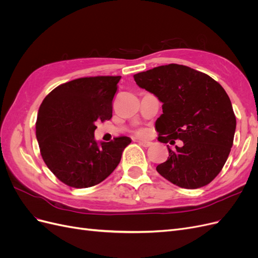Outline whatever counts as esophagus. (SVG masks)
Returning <instances> with one entry per match:
<instances>
[{
	"instance_id": "obj_1",
	"label": "esophagus",
	"mask_w": 258,
	"mask_h": 258,
	"mask_svg": "<svg viewBox=\"0 0 258 258\" xmlns=\"http://www.w3.org/2000/svg\"><path fill=\"white\" fill-rule=\"evenodd\" d=\"M139 144L143 147H150L152 145L151 142H147V141H139Z\"/></svg>"
}]
</instances>
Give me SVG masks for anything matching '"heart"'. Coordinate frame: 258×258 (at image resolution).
I'll use <instances>...</instances> for the list:
<instances>
[{"label":"heart","mask_w":258,"mask_h":258,"mask_svg":"<svg viewBox=\"0 0 258 258\" xmlns=\"http://www.w3.org/2000/svg\"><path fill=\"white\" fill-rule=\"evenodd\" d=\"M138 135L139 136H145L146 135V131L143 130V129H140V130H138Z\"/></svg>","instance_id":"1"}]
</instances>
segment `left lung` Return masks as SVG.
<instances>
[{"instance_id": "left-lung-1", "label": "left lung", "mask_w": 258, "mask_h": 258, "mask_svg": "<svg viewBox=\"0 0 258 258\" xmlns=\"http://www.w3.org/2000/svg\"><path fill=\"white\" fill-rule=\"evenodd\" d=\"M139 87L162 103L156 120L158 141L175 145L157 172L182 188L212 182L228 158L236 131V116L227 93L209 75L171 63L134 75Z\"/></svg>"}]
</instances>
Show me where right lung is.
Masks as SVG:
<instances>
[{
  "label": "right lung",
  "mask_w": 258,
  "mask_h": 258,
  "mask_svg": "<svg viewBox=\"0 0 258 258\" xmlns=\"http://www.w3.org/2000/svg\"><path fill=\"white\" fill-rule=\"evenodd\" d=\"M121 76L82 77L46 96L36 119V139L46 166L75 188L95 186L118 166L128 137L95 140L97 121L111 119L113 98Z\"/></svg>",
  "instance_id": "1"
}]
</instances>
